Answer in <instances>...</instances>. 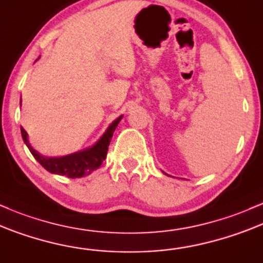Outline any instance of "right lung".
<instances>
[{
  "mask_svg": "<svg viewBox=\"0 0 263 263\" xmlns=\"http://www.w3.org/2000/svg\"><path fill=\"white\" fill-rule=\"evenodd\" d=\"M40 60V58H38ZM123 116L117 118L110 125L108 126L104 134L99 138L92 146L85 147L83 150L72 153V154L63 155V156H46L40 154L37 150H34L31 146L28 141V134L23 128H21V134L25 144L31 152V154L34 156V159L40 163L47 171L57 175L68 176V178H82V176L89 175L94 170H97L103 161L107 158L108 146L110 144L111 137H113L114 130L122 120Z\"/></svg>",
  "mask_w": 263,
  "mask_h": 263,
  "instance_id": "add662e5",
  "label": "right lung"
}]
</instances>
